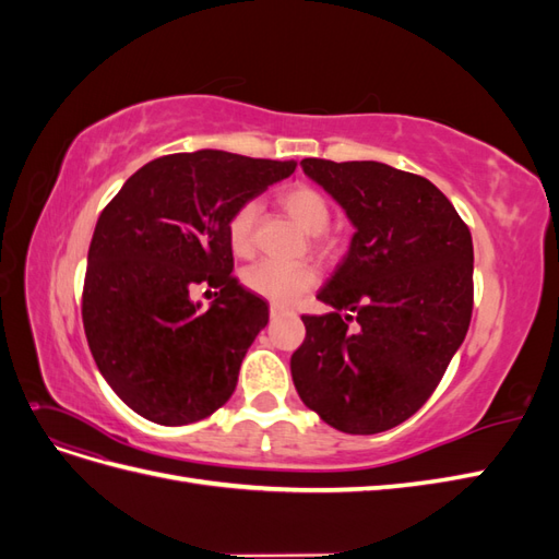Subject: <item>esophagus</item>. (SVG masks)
Segmentation results:
<instances>
[{"label": "esophagus", "instance_id": "34e87169", "mask_svg": "<svg viewBox=\"0 0 559 559\" xmlns=\"http://www.w3.org/2000/svg\"><path fill=\"white\" fill-rule=\"evenodd\" d=\"M289 312H292V310L280 306V302H273V306H270V319H277V317H282V314H289Z\"/></svg>", "mask_w": 559, "mask_h": 559}]
</instances>
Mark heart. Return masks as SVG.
Masks as SVG:
<instances>
[{"label":"heart","instance_id":"obj_1","mask_svg":"<svg viewBox=\"0 0 559 559\" xmlns=\"http://www.w3.org/2000/svg\"><path fill=\"white\" fill-rule=\"evenodd\" d=\"M275 202L300 230L310 233V247L319 257L331 259L341 251V238L329 230L331 202L317 186L306 181L292 183L277 193ZM257 202H242L228 216L226 240L235 257L249 259L253 249H257ZM240 280L245 289L251 294L273 302H292L296 296L312 289L319 282V275L310 263L282 265L275 261H259L245 267Z\"/></svg>","mask_w":559,"mask_h":559}]
</instances>
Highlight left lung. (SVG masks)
<instances>
[{
    "mask_svg": "<svg viewBox=\"0 0 559 559\" xmlns=\"http://www.w3.org/2000/svg\"><path fill=\"white\" fill-rule=\"evenodd\" d=\"M357 228L347 257L302 314L292 354L300 401L345 433L413 417L445 376L473 312L471 230L436 186L376 160H300Z\"/></svg>",
    "mask_w": 559,
    "mask_h": 559,
    "instance_id": "left-lung-1",
    "label": "left lung"
}]
</instances>
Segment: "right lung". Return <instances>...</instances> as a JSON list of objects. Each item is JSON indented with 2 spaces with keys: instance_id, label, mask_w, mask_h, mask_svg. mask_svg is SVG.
Wrapping results in <instances>:
<instances>
[{
  "instance_id": "1",
  "label": "right lung",
  "mask_w": 559,
  "mask_h": 559,
  "mask_svg": "<svg viewBox=\"0 0 559 559\" xmlns=\"http://www.w3.org/2000/svg\"><path fill=\"white\" fill-rule=\"evenodd\" d=\"M296 170V160L202 148L140 167L97 218L81 317L99 373L130 408L165 427L205 419L230 399L265 300L233 273L235 207ZM216 288L207 311L192 302Z\"/></svg>"
}]
</instances>
